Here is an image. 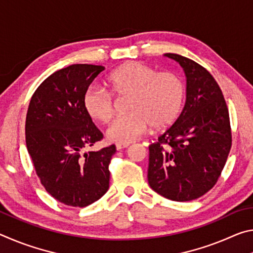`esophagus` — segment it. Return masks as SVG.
Here are the masks:
<instances>
[{
	"instance_id": "esophagus-1",
	"label": "esophagus",
	"mask_w": 253,
	"mask_h": 253,
	"mask_svg": "<svg viewBox=\"0 0 253 253\" xmlns=\"http://www.w3.org/2000/svg\"><path fill=\"white\" fill-rule=\"evenodd\" d=\"M129 146V144H116V149L117 151H121L123 148H127Z\"/></svg>"
}]
</instances>
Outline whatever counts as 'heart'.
<instances>
[{"label":"heart","instance_id":"obj_1","mask_svg":"<svg viewBox=\"0 0 253 253\" xmlns=\"http://www.w3.org/2000/svg\"><path fill=\"white\" fill-rule=\"evenodd\" d=\"M112 95H130L129 115L115 119L106 130L110 142L129 144L151 126L168 127L176 121L185 100V85L170 71L156 72L142 62L124 63L107 78ZM84 109L96 122L107 123L113 116V97L104 89L90 85L83 97Z\"/></svg>","mask_w":253,"mask_h":253}]
</instances>
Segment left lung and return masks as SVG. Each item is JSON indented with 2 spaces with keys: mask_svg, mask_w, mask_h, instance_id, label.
<instances>
[{
  "mask_svg": "<svg viewBox=\"0 0 253 253\" xmlns=\"http://www.w3.org/2000/svg\"><path fill=\"white\" fill-rule=\"evenodd\" d=\"M164 57L182 67L186 100L173 125L149 145L147 177L156 193L186 202L211 190L224 168L232 142L229 111L207 69L176 53Z\"/></svg>",
  "mask_w": 253,
  "mask_h": 253,
  "instance_id": "8db88e82",
  "label": "left lung"
}]
</instances>
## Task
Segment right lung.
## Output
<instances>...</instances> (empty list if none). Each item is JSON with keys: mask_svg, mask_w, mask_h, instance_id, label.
Masks as SVG:
<instances>
[{"mask_svg": "<svg viewBox=\"0 0 253 253\" xmlns=\"http://www.w3.org/2000/svg\"><path fill=\"white\" fill-rule=\"evenodd\" d=\"M102 66L72 65L53 72L30 101L25 142L42 185L55 200L84 208L109 188L115 145L84 153L102 138L83 106V97Z\"/></svg>", "mask_w": 253, "mask_h": 253, "instance_id": "1", "label": "right lung"}]
</instances>
